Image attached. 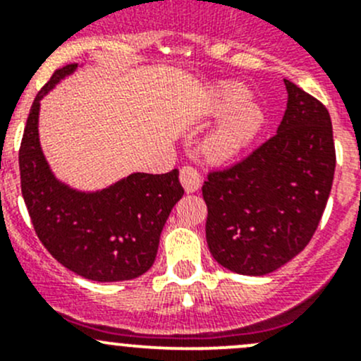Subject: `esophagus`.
Wrapping results in <instances>:
<instances>
[{
  "label": "esophagus",
  "mask_w": 361,
  "mask_h": 361,
  "mask_svg": "<svg viewBox=\"0 0 361 361\" xmlns=\"http://www.w3.org/2000/svg\"><path fill=\"white\" fill-rule=\"evenodd\" d=\"M180 181L187 192H197L201 188L202 178L197 167L183 166L180 171Z\"/></svg>",
  "instance_id": "esophagus-1"
}]
</instances>
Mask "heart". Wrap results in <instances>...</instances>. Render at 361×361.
<instances>
[{
  "instance_id": "obj_1",
  "label": "heart",
  "mask_w": 361,
  "mask_h": 361,
  "mask_svg": "<svg viewBox=\"0 0 361 361\" xmlns=\"http://www.w3.org/2000/svg\"><path fill=\"white\" fill-rule=\"evenodd\" d=\"M209 113L224 116L206 140L207 154L216 160H228L241 154L258 136L265 122V113L248 90L239 83H221L214 89Z\"/></svg>"
}]
</instances>
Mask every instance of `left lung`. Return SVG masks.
Here are the masks:
<instances>
[{
	"instance_id": "1",
	"label": "left lung",
	"mask_w": 361,
	"mask_h": 361,
	"mask_svg": "<svg viewBox=\"0 0 361 361\" xmlns=\"http://www.w3.org/2000/svg\"><path fill=\"white\" fill-rule=\"evenodd\" d=\"M285 85L288 103L278 133L234 166L209 171L202 185L207 246L238 274H269L300 253L332 190L329 110L290 80Z\"/></svg>"
}]
</instances>
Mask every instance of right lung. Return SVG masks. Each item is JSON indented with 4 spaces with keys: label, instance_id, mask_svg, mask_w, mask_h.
Masks as SVG:
<instances>
[{
    "label": "right lung",
    "instance_id": "1",
    "mask_svg": "<svg viewBox=\"0 0 361 361\" xmlns=\"http://www.w3.org/2000/svg\"><path fill=\"white\" fill-rule=\"evenodd\" d=\"M75 69H56L32 101L19 150L23 197L36 235L59 264L92 281H127L154 265L160 232L185 190L178 169L134 173L92 194L56 180L39 147V101Z\"/></svg>",
    "mask_w": 361,
    "mask_h": 361
}]
</instances>
